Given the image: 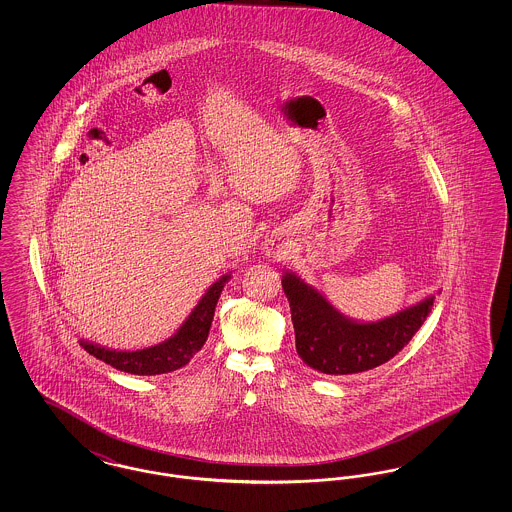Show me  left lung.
Listing matches in <instances>:
<instances>
[{"mask_svg":"<svg viewBox=\"0 0 512 512\" xmlns=\"http://www.w3.org/2000/svg\"><path fill=\"white\" fill-rule=\"evenodd\" d=\"M295 349L305 365L324 374H357L388 363L424 324L436 295L376 322L345 317L317 288L295 272H284Z\"/></svg>","mask_w":512,"mask_h":512,"instance_id":"left-lung-1","label":"left lung"}]
</instances>
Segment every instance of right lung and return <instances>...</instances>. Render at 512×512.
I'll use <instances>...</instances> for the list:
<instances>
[{
    "instance_id": "1",
    "label": "right lung",
    "mask_w": 512,
    "mask_h": 512,
    "mask_svg": "<svg viewBox=\"0 0 512 512\" xmlns=\"http://www.w3.org/2000/svg\"><path fill=\"white\" fill-rule=\"evenodd\" d=\"M232 278V274H222L219 280L209 286V290L199 299L190 317L182 322V326L172 334L169 340L157 345L136 349V351H119L109 349L94 341L80 340V345L107 365L138 376H155L178 370L194 359L195 353L203 347L209 336V328L215 317V307L219 301L224 284Z\"/></svg>"
}]
</instances>
